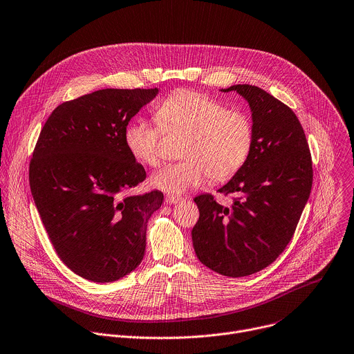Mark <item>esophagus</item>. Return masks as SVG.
Here are the masks:
<instances>
[{
  "label": "esophagus",
  "mask_w": 354,
  "mask_h": 354,
  "mask_svg": "<svg viewBox=\"0 0 354 354\" xmlns=\"http://www.w3.org/2000/svg\"><path fill=\"white\" fill-rule=\"evenodd\" d=\"M183 198L181 197H176V195H171V194H169V195H166V198H165V201H166V204H169V205H173V204H177V203H180Z\"/></svg>",
  "instance_id": "obj_1"
}]
</instances>
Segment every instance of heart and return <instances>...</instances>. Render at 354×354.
Masks as SVG:
<instances>
[{
	"instance_id": "b5f03b06",
	"label": "heart",
	"mask_w": 354,
	"mask_h": 354,
	"mask_svg": "<svg viewBox=\"0 0 354 354\" xmlns=\"http://www.w3.org/2000/svg\"><path fill=\"white\" fill-rule=\"evenodd\" d=\"M165 131H183L181 156L185 160L167 165L151 177V185L170 194H183L208 177L225 181L248 160L253 143L252 122L241 111H227L221 101L198 91L180 90L156 109ZM162 132L147 120H136L125 129V145L133 159L156 167L160 165Z\"/></svg>"
}]
</instances>
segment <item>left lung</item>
<instances>
[{
    "label": "left lung",
    "mask_w": 354,
    "mask_h": 354,
    "mask_svg": "<svg viewBox=\"0 0 354 354\" xmlns=\"http://www.w3.org/2000/svg\"><path fill=\"white\" fill-rule=\"evenodd\" d=\"M252 111L253 143L248 160L218 191L238 194L230 207L211 194L194 201L192 227L198 260L226 277H246L276 260L290 243L312 187V160L304 129L286 104L264 90L238 84Z\"/></svg>",
    "instance_id": "8db88e82"
}]
</instances>
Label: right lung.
Returning <instances> with one entry per match:
<instances>
[{
    "mask_svg": "<svg viewBox=\"0 0 354 354\" xmlns=\"http://www.w3.org/2000/svg\"><path fill=\"white\" fill-rule=\"evenodd\" d=\"M157 88H105L60 104L29 165L35 205L60 260L94 283L116 281L145 256L147 221L162 191L127 194L146 178L125 129Z\"/></svg>",
    "mask_w": 354,
    "mask_h": 354,
    "instance_id": "1",
    "label": "right lung"
}]
</instances>
